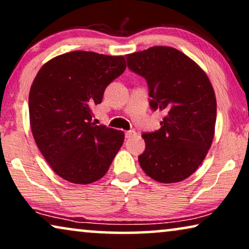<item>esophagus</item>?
I'll return each instance as SVG.
<instances>
[{"instance_id":"obj_1","label":"esophagus","mask_w":249,"mask_h":249,"mask_svg":"<svg viewBox=\"0 0 249 249\" xmlns=\"http://www.w3.org/2000/svg\"><path fill=\"white\" fill-rule=\"evenodd\" d=\"M125 138H131L136 136V131L135 130H129V131H125Z\"/></svg>"}]
</instances>
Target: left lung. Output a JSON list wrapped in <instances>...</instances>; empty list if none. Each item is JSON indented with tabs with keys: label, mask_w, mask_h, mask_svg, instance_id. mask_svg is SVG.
<instances>
[{
	"label": "left lung",
	"mask_w": 249,
	"mask_h": 249,
	"mask_svg": "<svg viewBox=\"0 0 249 249\" xmlns=\"http://www.w3.org/2000/svg\"><path fill=\"white\" fill-rule=\"evenodd\" d=\"M128 68L147 81L149 107L164 114L161 128L144 132L139 164L163 183L188 178L202 164L212 145L216 100L206 73L180 51L154 46L125 55Z\"/></svg>",
	"instance_id": "left-lung-1"
}]
</instances>
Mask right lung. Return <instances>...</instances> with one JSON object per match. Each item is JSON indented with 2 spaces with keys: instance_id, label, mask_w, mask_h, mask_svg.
Returning a JSON list of instances; mask_svg holds the SVG:
<instances>
[{
  "instance_id": "right-lung-1",
  "label": "right lung",
  "mask_w": 249,
  "mask_h": 249,
  "mask_svg": "<svg viewBox=\"0 0 249 249\" xmlns=\"http://www.w3.org/2000/svg\"><path fill=\"white\" fill-rule=\"evenodd\" d=\"M125 67L124 56L73 51L50 60L36 74L30 128L44 159L67 181H97L122 146L124 131L96 125L91 110Z\"/></svg>"
}]
</instances>
